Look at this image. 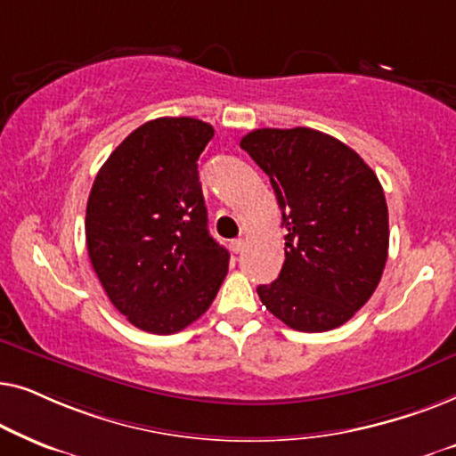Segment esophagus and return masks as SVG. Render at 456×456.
Here are the masks:
<instances>
[{"label":"esophagus","mask_w":456,"mask_h":456,"mask_svg":"<svg viewBox=\"0 0 456 456\" xmlns=\"http://www.w3.org/2000/svg\"><path fill=\"white\" fill-rule=\"evenodd\" d=\"M245 247H247L245 239H236V240L230 242V248H232L234 253H242V251H245Z\"/></svg>","instance_id":"obj_1"}]
</instances>
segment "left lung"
<instances>
[{"mask_svg": "<svg viewBox=\"0 0 456 456\" xmlns=\"http://www.w3.org/2000/svg\"><path fill=\"white\" fill-rule=\"evenodd\" d=\"M240 147L270 176L282 209L284 265L257 289L292 330L328 332L370 301L388 259V205L376 172L314 128H259Z\"/></svg>", "mask_w": 456, "mask_h": 456, "instance_id": "obj_1", "label": "left lung"}]
</instances>
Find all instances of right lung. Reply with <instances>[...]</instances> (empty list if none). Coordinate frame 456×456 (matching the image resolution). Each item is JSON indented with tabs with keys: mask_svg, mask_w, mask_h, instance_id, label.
I'll list each match as a JSON object with an SVG mask.
<instances>
[{
	"mask_svg": "<svg viewBox=\"0 0 456 456\" xmlns=\"http://www.w3.org/2000/svg\"><path fill=\"white\" fill-rule=\"evenodd\" d=\"M214 136L195 118L133 130L97 172L86 201V248L110 301L133 326L176 334L199 320L230 255L209 236L197 159Z\"/></svg>",
	"mask_w": 456,
	"mask_h": 456,
	"instance_id": "obj_1",
	"label": "right lung"
}]
</instances>
